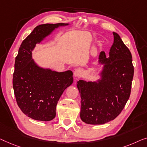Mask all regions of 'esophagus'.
<instances>
[{"label":"esophagus","instance_id":"34e87169","mask_svg":"<svg viewBox=\"0 0 147 147\" xmlns=\"http://www.w3.org/2000/svg\"><path fill=\"white\" fill-rule=\"evenodd\" d=\"M83 74V70L80 69V68H78V69H75L74 71V77H79V76H81Z\"/></svg>","mask_w":147,"mask_h":147}]
</instances>
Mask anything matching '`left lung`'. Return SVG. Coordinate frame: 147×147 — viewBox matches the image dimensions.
Masks as SVG:
<instances>
[{"mask_svg": "<svg viewBox=\"0 0 147 147\" xmlns=\"http://www.w3.org/2000/svg\"><path fill=\"white\" fill-rule=\"evenodd\" d=\"M114 41L107 57H98L101 71L94 81L79 80L76 86L81 98L80 119L88 125H102L114 120L125 107L131 94L134 74L132 55L121 37L113 32Z\"/></svg>", "mask_w": 147, "mask_h": 147, "instance_id": "obj_1", "label": "left lung"}]
</instances>
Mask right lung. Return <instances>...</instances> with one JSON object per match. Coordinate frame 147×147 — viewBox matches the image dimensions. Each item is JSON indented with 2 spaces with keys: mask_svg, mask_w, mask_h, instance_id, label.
Segmentation results:
<instances>
[{
  "mask_svg": "<svg viewBox=\"0 0 147 147\" xmlns=\"http://www.w3.org/2000/svg\"><path fill=\"white\" fill-rule=\"evenodd\" d=\"M69 23L37 26L22 41L14 63L13 89L22 112L32 119L50 121L56 116L58 101L73 82V72H57L40 67L32 59V51L54 30Z\"/></svg>",
  "mask_w": 147,
  "mask_h": 147,
  "instance_id": "add662e5",
  "label": "right lung"
}]
</instances>
